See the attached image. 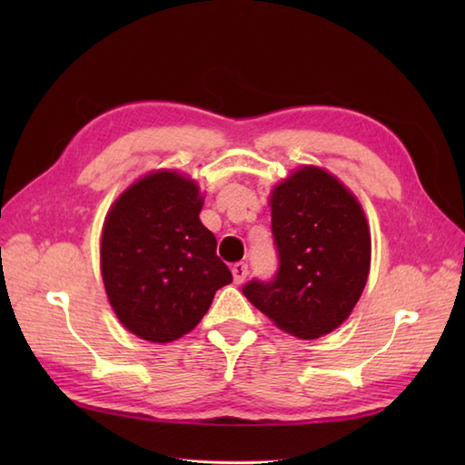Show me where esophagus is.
<instances>
[{"label":"esophagus","instance_id":"34e87169","mask_svg":"<svg viewBox=\"0 0 465 465\" xmlns=\"http://www.w3.org/2000/svg\"><path fill=\"white\" fill-rule=\"evenodd\" d=\"M248 263H243V262H240V263H233V268H232V273H233V282L235 283H243V280L248 278Z\"/></svg>","mask_w":465,"mask_h":465}]
</instances>
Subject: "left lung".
<instances>
[{
    "instance_id": "8db88e82",
    "label": "left lung",
    "mask_w": 465,
    "mask_h": 465,
    "mask_svg": "<svg viewBox=\"0 0 465 465\" xmlns=\"http://www.w3.org/2000/svg\"><path fill=\"white\" fill-rule=\"evenodd\" d=\"M270 205L280 268L270 282L245 283L243 295L280 330L315 340L348 320L365 288L368 222L348 187L313 165L275 185Z\"/></svg>"
}]
</instances>
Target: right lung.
<instances>
[{"label": "right lung", "instance_id": "right-lung-1", "mask_svg": "<svg viewBox=\"0 0 465 465\" xmlns=\"http://www.w3.org/2000/svg\"><path fill=\"white\" fill-rule=\"evenodd\" d=\"M190 177L153 172L117 197L102 232V278L117 320L137 338L167 343L192 331L215 292L232 283L215 235L200 222Z\"/></svg>", "mask_w": 465, "mask_h": 465}]
</instances>
